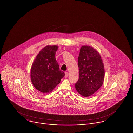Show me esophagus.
Segmentation results:
<instances>
[{
    "label": "esophagus",
    "instance_id": "esophagus-1",
    "mask_svg": "<svg viewBox=\"0 0 133 133\" xmlns=\"http://www.w3.org/2000/svg\"><path fill=\"white\" fill-rule=\"evenodd\" d=\"M68 72H65V78H67L68 77Z\"/></svg>",
    "mask_w": 133,
    "mask_h": 133
}]
</instances>
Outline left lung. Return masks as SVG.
<instances>
[{
  "mask_svg": "<svg viewBox=\"0 0 133 133\" xmlns=\"http://www.w3.org/2000/svg\"><path fill=\"white\" fill-rule=\"evenodd\" d=\"M79 80L75 84L80 95L88 97L93 95L103 84L104 68L101 56L90 46H83L78 57Z\"/></svg>",
  "mask_w": 133,
  "mask_h": 133,
  "instance_id": "left-lung-1",
  "label": "left lung"
}]
</instances>
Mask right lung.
Here are the masks:
<instances>
[{
    "mask_svg": "<svg viewBox=\"0 0 133 133\" xmlns=\"http://www.w3.org/2000/svg\"><path fill=\"white\" fill-rule=\"evenodd\" d=\"M58 46L44 47L36 56L30 71V79L34 87L43 93H49L65 76L55 58Z\"/></svg>",
    "mask_w": 133,
    "mask_h": 133,
    "instance_id": "add662e5",
    "label": "right lung"
}]
</instances>
